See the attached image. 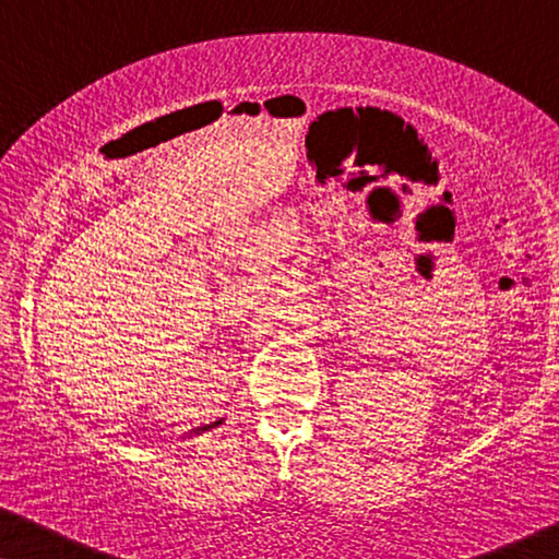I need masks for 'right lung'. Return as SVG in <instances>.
<instances>
[{
    "mask_svg": "<svg viewBox=\"0 0 559 559\" xmlns=\"http://www.w3.org/2000/svg\"><path fill=\"white\" fill-rule=\"evenodd\" d=\"M216 425H221V423H213V425H209V427H216ZM209 427H201V430H198V432H203V430H209Z\"/></svg>",
    "mask_w": 559,
    "mask_h": 559,
    "instance_id": "add662e5",
    "label": "right lung"
}]
</instances>
